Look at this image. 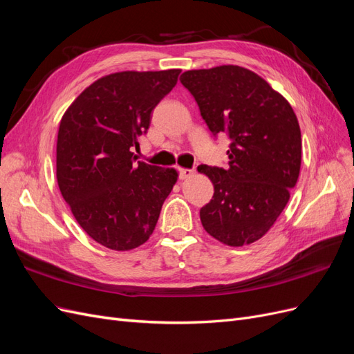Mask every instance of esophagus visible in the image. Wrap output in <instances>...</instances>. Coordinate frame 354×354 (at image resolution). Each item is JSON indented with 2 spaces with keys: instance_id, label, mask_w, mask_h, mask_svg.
<instances>
[{
  "instance_id": "esophagus-1",
  "label": "esophagus",
  "mask_w": 354,
  "mask_h": 354,
  "mask_svg": "<svg viewBox=\"0 0 354 354\" xmlns=\"http://www.w3.org/2000/svg\"><path fill=\"white\" fill-rule=\"evenodd\" d=\"M194 174H195V169H190V168H180L178 169V178L180 180H186Z\"/></svg>"
}]
</instances>
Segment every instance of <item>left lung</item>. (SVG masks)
Returning <instances> with one entry per match:
<instances>
[{
  "instance_id": "8db88e82",
  "label": "left lung",
  "mask_w": 354,
  "mask_h": 354,
  "mask_svg": "<svg viewBox=\"0 0 354 354\" xmlns=\"http://www.w3.org/2000/svg\"><path fill=\"white\" fill-rule=\"evenodd\" d=\"M180 82L194 95L214 137L230 140L226 168L199 165L214 185L199 211L212 238L242 246L259 241L281 216L301 165V131L282 95L241 66L187 71Z\"/></svg>"
}]
</instances>
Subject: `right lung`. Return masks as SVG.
I'll list each match as a JSON object with an SVG mask.
<instances>
[{
    "mask_svg": "<svg viewBox=\"0 0 354 354\" xmlns=\"http://www.w3.org/2000/svg\"><path fill=\"white\" fill-rule=\"evenodd\" d=\"M180 72L108 75L85 88L62 118L59 189L80 226L106 248L128 251L151 238L176 185V169L134 164L133 149Z\"/></svg>",
    "mask_w": 354,
    "mask_h": 354,
    "instance_id": "right-lung-1",
    "label": "right lung"
}]
</instances>
